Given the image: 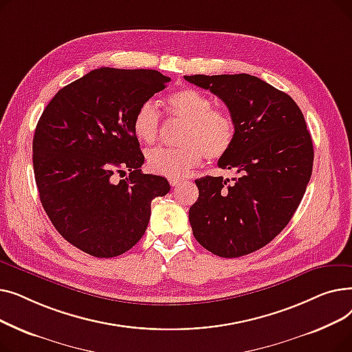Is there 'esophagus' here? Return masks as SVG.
Listing matches in <instances>:
<instances>
[{"instance_id":"1","label":"esophagus","mask_w":352,"mask_h":352,"mask_svg":"<svg viewBox=\"0 0 352 352\" xmlns=\"http://www.w3.org/2000/svg\"><path fill=\"white\" fill-rule=\"evenodd\" d=\"M170 184L171 187H178L181 184V179H177V178H170Z\"/></svg>"}]
</instances>
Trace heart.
Listing matches in <instances>:
<instances>
[{
	"label": "heart",
	"instance_id": "obj_1",
	"mask_svg": "<svg viewBox=\"0 0 352 352\" xmlns=\"http://www.w3.org/2000/svg\"><path fill=\"white\" fill-rule=\"evenodd\" d=\"M168 111L173 118L186 122L181 129L178 148H154L146 154L151 173L168 178H181L204 157L218 160L224 157L235 142L236 124L224 109L214 108V101L195 88H184L168 97ZM161 114L157 104L144 101L134 114L135 137L154 144L160 137Z\"/></svg>",
	"mask_w": 352,
	"mask_h": 352
}]
</instances>
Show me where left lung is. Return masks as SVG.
<instances>
[{
	"label": "left lung",
	"instance_id": "8db88e82",
	"mask_svg": "<svg viewBox=\"0 0 352 352\" xmlns=\"http://www.w3.org/2000/svg\"><path fill=\"white\" fill-rule=\"evenodd\" d=\"M184 78L223 100L236 124L235 142L218 166L238 177L195 179L192 234L218 256L251 254L287 227L305 194L314 148L304 116L288 94L248 74Z\"/></svg>",
	"mask_w": 352,
	"mask_h": 352
}]
</instances>
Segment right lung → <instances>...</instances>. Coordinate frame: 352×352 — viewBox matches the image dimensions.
Returning a JSON list of instances; mask_svg holds the SVG:
<instances>
[{
  "label": "right lung",
  "instance_id": "add662e5",
  "mask_svg": "<svg viewBox=\"0 0 352 352\" xmlns=\"http://www.w3.org/2000/svg\"><path fill=\"white\" fill-rule=\"evenodd\" d=\"M170 81L155 69H92L61 88L36 124L32 165L41 204L61 236L92 256L131 250L151 201L170 191L164 177L141 173L133 129L138 107ZM124 169L130 175L114 183Z\"/></svg>",
  "mask_w": 352,
  "mask_h": 352
}]
</instances>
